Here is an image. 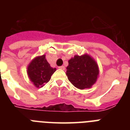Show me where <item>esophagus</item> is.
Masks as SVG:
<instances>
[{
	"label": "esophagus",
	"mask_w": 130,
	"mask_h": 130,
	"mask_svg": "<svg viewBox=\"0 0 130 130\" xmlns=\"http://www.w3.org/2000/svg\"><path fill=\"white\" fill-rule=\"evenodd\" d=\"M58 68L60 69V70H65V67H64V66H59V67H58Z\"/></svg>",
	"instance_id": "1"
}]
</instances>
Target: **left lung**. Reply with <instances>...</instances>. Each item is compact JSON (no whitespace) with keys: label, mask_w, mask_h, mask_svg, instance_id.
Returning a JSON list of instances; mask_svg holds the SVG:
<instances>
[{"label":"left lung","mask_w":130,"mask_h":130,"mask_svg":"<svg viewBox=\"0 0 130 130\" xmlns=\"http://www.w3.org/2000/svg\"><path fill=\"white\" fill-rule=\"evenodd\" d=\"M68 79L79 89L90 88L96 82L99 75L97 63L90 55H75L68 60L66 67Z\"/></svg>","instance_id":"left-lung-1"}]
</instances>
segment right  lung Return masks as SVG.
I'll list each match as a JSON object with an SVG mask.
<instances>
[{"mask_svg":"<svg viewBox=\"0 0 130 130\" xmlns=\"http://www.w3.org/2000/svg\"><path fill=\"white\" fill-rule=\"evenodd\" d=\"M55 71L56 68L51 67L45 55L34 58L27 67L28 77L37 88L42 87L49 82Z\"/></svg>","mask_w":130,"mask_h":130,"instance_id":"obj_1","label":"right lung"}]
</instances>
